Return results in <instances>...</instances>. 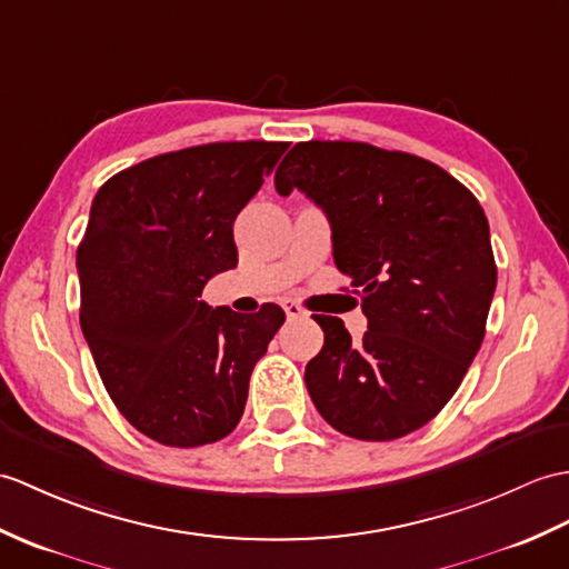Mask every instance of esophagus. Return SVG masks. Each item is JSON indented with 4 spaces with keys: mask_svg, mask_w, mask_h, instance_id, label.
I'll use <instances>...</instances> for the list:
<instances>
[{
    "mask_svg": "<svg viewBox=\"0 0 569 569\" xmlns=\"http://www.w3.org/2000/svg\"><path fill=\"white\" fill-rule=\"evenodd\" d=\"M283 310H286V317L288 320H298V317H306L308 312L302 310L296 300H283Z\"/></svg>",
    "mask_w": 569,
    "mask_h": 569,
    "instance_id": "34e87169",
    "label": "esophagus"
}]
</instances>
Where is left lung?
Returning <instances> with one entry per match:
<instances>
[{
    "label": "left lung",
    "instance_id": "left-lung-1",
    "mask_svg": "<svg viewBox=\"0 0 569 569\" xmlns=\"http://www.w3.org/2000/svg\"><path fill=\"white\" fill-rule=\"evenodd\" d=\"M276 191L300 189L332 224L368 329L312 315L325 347L306 366L317 412L361 441H392L441 412L480 351L497 286L485 210L463 183L417 154L368 142H298Z\"/></svg>",
    "mask_w": 569,
    "mask_h": 569
}]
</instances>
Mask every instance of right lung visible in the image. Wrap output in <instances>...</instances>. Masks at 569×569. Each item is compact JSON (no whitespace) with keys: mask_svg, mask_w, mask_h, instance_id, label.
<instances>
[{"mask_svg":"<svg viewBox=\"0 0 569 569\" xmlns=\"http://www.w3.org/2000/svg\"><path fill=\"white\" fill-rule=\"evenodd\" d=\"M288 142H210L150 157L97 191L77 247L79 325L121 415L152 441L196 448L242 419L249 376L286 315L210 308L237 267L232 222Z\"/></svg>","mask_w":569,"mask_h":569,"instance_id":"add662e5","label":"right lung"}]
</instances>
